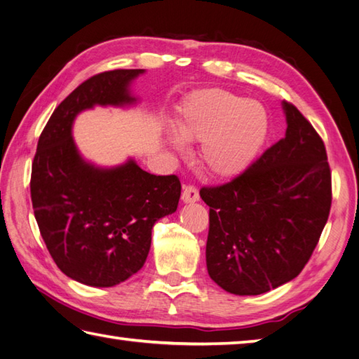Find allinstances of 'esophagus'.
Returning <instances> with one entry per match:
<instances>
[{
	"instance_id": "esophagus-1",
	"label": "esophagus",
	"mask_w": 359,
	"mask_h": 359,
	"mask_svg": "<svg viewBox=\"0 0 359 359\" xmlns=\"http://www.w3.org/2000/svg\"><path fill=\"white\" fill-rule=\"evenodd\" d=\"M181 198L184 203H195L200 200V194H198V189H196L195 186H186L184 189H182V195Z\"/></svg>"
}]
</instances>
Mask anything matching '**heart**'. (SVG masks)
Masks as SVG:
<instances>
[{
    "instance_id": "b5f03b06",
    "label": "heart",
    "mask_w": 359,
    "mask_h": 359,
    "mask_svg": "<svg viewBox=\"0 0 359 359\" xmlns=\"http://www.w3.org/2000/svg\"><path fill=\"white\" fill-rule=\"evenodd\" d=\"M269 130L266 109L259 102L245 100L220 88L195 93L177 119L178 135L186 141H201L200 159L215 177L243 172L265 144ZM181 147L177 136L170 137Z\"/></svg>"
}]
</instances>
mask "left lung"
Returning a JSON list of instances; mask_svg holds the SVG:
<instances>
[{
	"label": "left lung",
	"instance_id": "1",
	"mask_svg": "<svg viewBox=\"0 0 359 359\" xmlns=\"http://www.w3.org/2000/svg\"><path fill=\"white\" fill-rule=\"evenodd\" d=\"M282 105L285 137L232 181L200 190L209 206L208 273L232 294H262L297 277L330 214L324 141L294 105Z\"/></svg>",
	"mask_w": 359,
	"mask_h": 359
}]
</instances>
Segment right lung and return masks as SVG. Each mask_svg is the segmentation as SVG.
<instances>
[{
  "label": "right lung",
  "instance_id": "1",
  "mask_svg": "<svg viewBox=\"0 0 359 359\" xmlns=\"http://www.w3.org/2000/svg\"><path fill=\"white\" fill-rule=\"evenodd\" d=\"M144 69L90 77L58 105L43 128L32 163L36 224L60 271L90 287H114L144 266L151 229L178 208L177 175L156 177L133 159L100 169L80 156L71 136L76 116L94 105H130L128 86Z\"/></svg>",
  "mask_w": 359,
  "mask_h": 359
}]
</instances>
